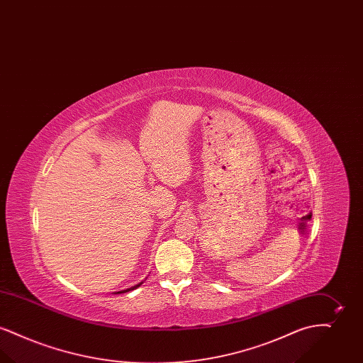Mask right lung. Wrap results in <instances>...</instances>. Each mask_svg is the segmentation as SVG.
Returning a JSON list of instances; mask_svg holds the SVG:
<instances>
[{"label": "right lung", "mask_w": 363, "mask_h": 363, "mask_svg": "<svg viewBox=\"0 0 363 363\" xmlns=\"http://www.w3.org/2000/svg\"><path fill=\"white\" fill-rule=\"evenodd\" d=\"M143 284V281L141 283H138V284H136V286H133V287H130V289H126V290H122V291H118V293H114V294H123V293H128V291H132V290H135V289H138V286H141Z\"/></svg>", "instance_id": "1"}]
</instances>
